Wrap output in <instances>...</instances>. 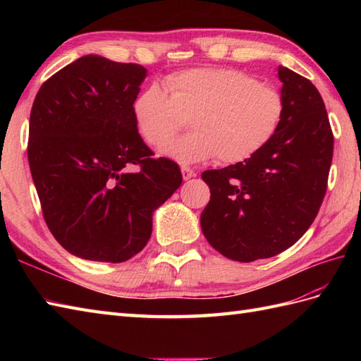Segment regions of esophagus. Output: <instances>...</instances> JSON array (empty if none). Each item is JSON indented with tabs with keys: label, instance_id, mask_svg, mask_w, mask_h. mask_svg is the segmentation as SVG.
<instances>
[{
	"label": "esophagus",
	"instance_id": "1",
	"mask_svg": "<svg viewBox=\"0 0 361 361\" xmlns=\"http://www.w3.org/2000/svg\"><path fill=\"white\" fill-rule=\"evenodd\" d=\"M181 175H183V180H189V178H192V176H195V172L190 167L185 166V167H181Z\"/></svg>",
	"mask_w": 361,
	"mask_h": 361
}]
</instances>
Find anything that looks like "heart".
I'll return each instance as SVG.
<instances>
[{
	"label": "heart",
	"instance_id": "obj_1",
	"mask_svg": "<svg viewBox=\"0 0 361 361\" xmlns=\"http://www.w3.org/2000/svg\"><path fill=\"white\" fill-rule=\"evenodd\" d=\"M165 90L150 85L136 96L133 116L144 141L159 145L189 118L195 130L161 145L181 164L211 158L240 163L278 133L283 97L278 88L233 68H194L169 75Z\"/></svg>",
	"mask_w": 361,
	"mask_h": 361
}]
</instances>
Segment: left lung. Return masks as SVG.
<instances>
[{"mask_svg":"<svg viewBox=\"0 0 361 361\" xmlns=\"http://www.w3.org/2000/svg\"><path fill=\"white\" fill-rule=\"evenodd\" d=\"M283 118L273 140L240 163L204 171L211 200L202 231L220 255L239 262L273 257L301 239L327 189L334 135L315 85L279 66Z\"/></svg>","mask_w":361,"mask_h":361,"instance_id":"obj_1","label":"left lung"}]
</instances>
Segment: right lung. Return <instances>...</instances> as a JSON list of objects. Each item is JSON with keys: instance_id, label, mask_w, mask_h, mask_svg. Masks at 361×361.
<instances>
[{"instance_id": "right-lung-1", "label": "right lung", "mask_w": 361, "mask_h": 361, "mask_svg": "<svg viewBox=\"0 0 361 361\" xmlns=\"http://www.w3.org/2000/svg\"><path fill=\"white\" fill-rule=\"evenodd\" d=\"M147 70L83 56L46 80L30 110L27 159L46 225L71 255L124 262L183 176L137 133L133 102Z\"/></svg>"}]
</instances>
